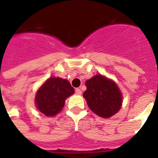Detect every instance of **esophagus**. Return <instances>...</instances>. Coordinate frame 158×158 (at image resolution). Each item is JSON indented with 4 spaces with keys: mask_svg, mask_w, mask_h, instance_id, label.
<instances>
[{
    "mask_svg": "<svg viewBox=\"0 0 158 158\" xmlns=\"http://www.w3.org/2000/svg\"><path fill=\"white\" fill-rule=\"evenodd\" d=\"M75 94H76L77 95H81L82 91L79 89H75Z\"/></svg>",
    "mask_w": 158,
    "mask_h": 158,
    "instance_id": "1",
    "label": "esophagus"
}]
</instances>
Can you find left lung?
<instances>
[{
	"label": "left lung",
	"instance_id": "left-lung-1",
	"mask_svg": "<svg viewBox=\"0 0 158 158\" xmlns=\"http://www.w3.org/2000/svg\"><path fill=\"white\" fill-rule=\"evenodd\" d=\"M87 90L84 98L92 111L103 118L110 117L120 110L121 93L112 80L98 74L85 83Z\"/></svg>",
	"mask_w": 158,
	"mask_h": 158
}]
</instances>
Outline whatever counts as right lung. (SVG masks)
I'll return each mask as SVG.
<instances>
[{"label":"right lung","mask_w":158,"mask_h":158,"mask_svg":"<svg viewBox=\"0 0 158 158\" xmlns=\"http://www.w3.org/2000/svg\"><path fill=\"white\" fill-rule=\"evenodd\" d=\"M74 92V88L66 79L50 78L36 94L37 107L47 116L56 115L62 110L66 98L72 95Z\"/></svg>","instance_id":"right-lung-1"}]
</instances>
